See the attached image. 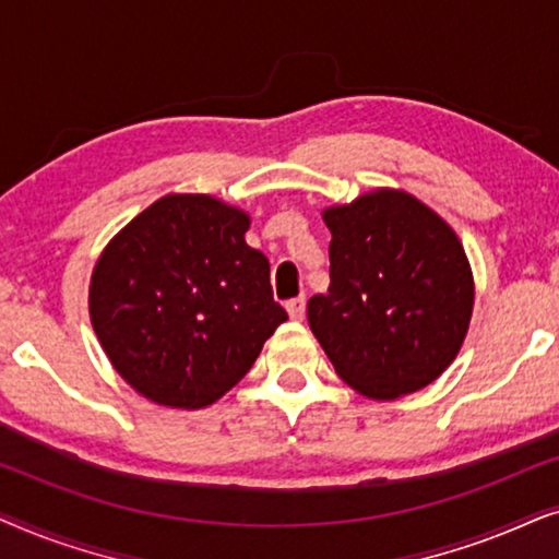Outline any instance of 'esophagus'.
Segmentation results:
<instances>
[{
    "label": "esophagus",
    "instance_id": "esophagus-1",
    "mask_svg": "<svg viewBox=\"0 0 559 559\" xmlns=\"http://www.w3.org/2000/svg\"><path fill=\"white\" fill-rule=\"evenodd\" d=\"M285 308L289 312V318L302 320L305 318V295H297V297H293V300H287Z\"/></svg>",
    "mask_w": 559,
    "mask_h": 559
}]
</instances>
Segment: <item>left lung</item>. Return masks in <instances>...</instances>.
Masks as SVG:
<instances>
[{"label": "left lung", "mask_w": 559, "mask_h": 559, "mask_svg": "<svg viewBox=\"0 0 559 559\" xmlns=\"http://www.w3.org/2000/svg\"><path fill=\"white\" fill-rule=\"evenodd\" d=\"M331 287L308 323L338 377L371 400L412 394L457 356L473 312L465 251L445 221L402 190L323 213Z\"/></svg>", "instance_id": "left-lung-1"}]
</instances>
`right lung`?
<instances>
[{"mask_svg":"<svg viewBox=\"0 0 559 559\" xmlns=\"http://www.w3.org/2000/svg\"><path fill=\"white\" fill-rule=\"evenodd\" d=\"M249 216L211 195H165L109 241L91 277V323L114 369L147 400L195 409L247 377L285 323Z\"/></svg>","mask_w":559,"mask_h":559,"instance_id":"add662e5","label":"right lung"}]
</instances>
